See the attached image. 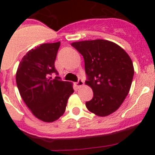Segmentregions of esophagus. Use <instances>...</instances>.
I'll return each instance as SVG.
<instances>
[{
    "label": "esophagus",
    "mask_w": 155,
    "mask_h": 155,
    "mask_svg": "<svg viewBox=\"0 0 155 155\" xmlns=\"http://www.w3.org/2000/svg\"><path fill=\"white\" fill-rule=\"evenodd\" d=\"M75 85H76L77 87H78L79 88V87H82V86L84 85V81H83L81 79H79V80L78 81V82H76V83H75Z\"/></svg>",
    "instance_id": "1"
}]
</instances>
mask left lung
<instances>
[{"instance_id": "left-lung-1", "label": "left lung", "mask_w": 155, "mask_h": 155, "mask_svg": "<svg viewBox=\"0 0 155 155\" xmlns=\"http://www.w3.org/2000/svg\"><path fill=\"white\" fill-rule=\"evenodd\" d=\"M83 56L93 98L86 107L98 116L116 112L128 94L134 74L133 62L127 52L115 42L104 39L71 43Z\"/></svg>"}]
</instances>
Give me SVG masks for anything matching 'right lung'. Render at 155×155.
Returning <instances> with one entry per match:
<instances>
[{
  "label": "right lung",
  "instance_id": "obj_1",
  "mask_svg": "<svg viewBox=\"0 0 155 155\" xmlns=\"http://www.w3.org/2000/svg\"><path fill=\"white\" fill-rule=\"evenodd\" d=\"M61 42L43 43L31 49L21 59L16 72L20 95L31 113L46 123L58 120L65 112L68 100L73 94V84L52 79Z\"/></svg>",
  "mask_w": 155,
  "mask_h": 155
}]
</instances>
